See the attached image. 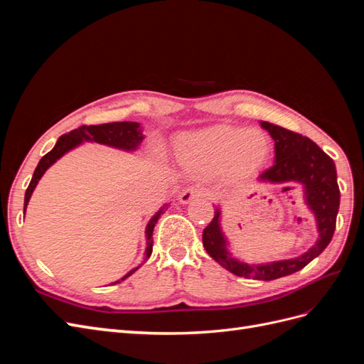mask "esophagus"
<instances>
[{
  "mask_svg": "<svg viewBox=\"0 0 364 364\" xmlns=\"http://www.w3.org/2000/svg\"><path fill=\"white\" fill-rule=\"evenodd\" d=\"M200 197H206L205 190L200 188V186H190V188H185L181 193L179 200H181V203L186 205V203H190L194 199H200Z\"/></svg>",
  "mask_w": 364,
  "mask_h": 364,
  "instance_id": "1",
  "label": "esophagus"
}]
</instances>
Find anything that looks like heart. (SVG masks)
<instances>
[{
    "instance_id": "heart-1",
    "label": "heart",
    "mask_w": 364,
    "mask_h": 364,
    "mask_svg": "<svg viewBox=\"0 0 364 364\" xmlns=\"http://www.w3.org/2000/svg\"><path fill=\"white\" fill-rule=\"evenodd\" d=\"M272 151L266 132L229 124L205 127L183 135L178 142V156L185 165L199 171L222 168L223 178L230 182L246 179L266 167Z\"/></svg>"
}]
</instances>
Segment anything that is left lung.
<instances>
[{"mask_svg": "<svg viewBox=\"0 0 364 364\" xmlns=\"http://www.w3.org/2000/svg\"><path fill=\"white\" fill-rule=\"evenodd\" d=\"M261 127L266 129L274 141V164L258 176V182L301 183L305 203L314 214L317 223V241L296 258L266 264L245 262L230 255L228 250V240L220 226L222 211L218 208H215L211 223L203 229L202 240L208 255L230 273L249 279L273 281L299 272L326 249L336 230L340 190L334 161L316 142L267 121H261Z\"/></svg>", "mask_w": 364, "mask_h": 364, "instance_id": "8db88e82", "label": "left lung"}]
</instances>
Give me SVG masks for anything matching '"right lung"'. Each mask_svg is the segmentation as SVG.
<instances>
[{
    "label": "right lung",
    "instance_id": "right-lung-1",
    "mask_svg": "<svg viewBox=\"0 0 364 364\" xmlns=\"http://www.w3.org/2000/svg\"><path fill=\"white\" fill-rule=\"evenodd\" d=\"M142 139H144V136H142L141 126H139V123H134V121H121V123H107V124H97V126H82L79 129L71 130L70 134L62 135L58 139L56 146L53 147V150L48 151L47 155L39 161L35 173H33V178L30 181V185H28V188L26 191V197H24V214H26V208L28 205L30 197H31L33 191H35L36 185L43 176V173H46L58 159H60L65 153H68L70 150L75 149L77 146H80L83 141L98 142V144L115 147V149L124 150V151H135L138 149V146L141 144ZM167 206L168 205H164L159 211L150 218V222L146 228V238H147L146 259L151 255V250H153V229H155L156 222L159 220L161 214L165 213ZM136 270H138V267L132 269L127 274H124V277L117 282L124 281ZM117 282H114V284H117Z\"/></svg>",
    "mask_w": 364,
    "mask_h": 364
}]
</instances>
